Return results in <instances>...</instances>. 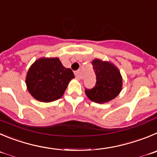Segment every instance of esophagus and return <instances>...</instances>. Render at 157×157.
<instances>
[{
	"instance_id": "obj_1",
	"label": "esophagus",
	"mask_w": 157,
	"mask_h": 157,
	"mask_svg": "<svg viewBox=\"0 0 157 157\" xmlns=\"http://www.w3.org/2000/svg\"><path fill=\"white\" fill-rule=\"evenodd\" d=\"M75 76H76V78L77 79V80H80L81 79V76H80V70H77V71H75Z\"/></svg>"
}]
</instances>
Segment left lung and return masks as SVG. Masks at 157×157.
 <instances>
[{
  "instance_id": "8db88e82",
  "label": "left lung",
  "mask_w": 157,
  "mask_h": 157,
  "mask_svg": "<svg viewBox=\"0 0 157 157\" xmlns=\"http://www.w3.org/2000/svg\"><path fill=\"white\" fill-rule=\"evenodd\" d=\"M92 65L97 77L94 87L85 90V94L90 101L104 104L113 100L122 90V77L119 70L110 61L94 59Z\"/></svg>"
}]
</instances>
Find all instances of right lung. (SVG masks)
Masks as SVG:
<instances>
[{
	"mask_svg": "<svg viewBox=\"0 0 157 157\" xmlns=\"http://www.w3.org/2000/svg\"><path fill=\"white\" fill-rule=\"evenodd\" d=\"M74 74L58 57H42L29 67L25 78L27 90L41 102L58 100L63 95Z\"/></svg>",
	"mask_w": 157,
	"mask_h": 157,
	"instance_id": "right-lung-1",
	"label": "right lung"
}]
</instances>
